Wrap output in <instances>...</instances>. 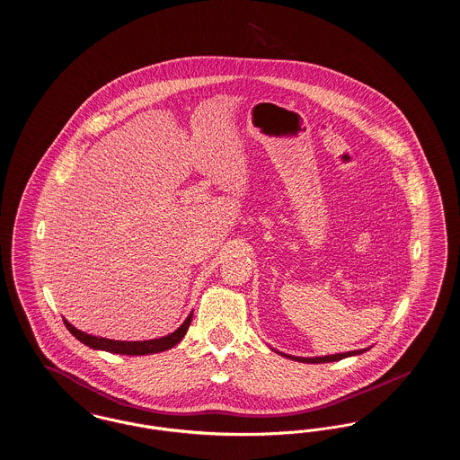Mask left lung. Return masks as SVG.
Wrapping results in <instances>:
<instances>
[{
  "label": "left lung",
  "instance_id": "8db88e82",
  "mask_svg": "<svg viewBox=\"0 0 460 460\" xmlns=\"http://www.w3.org/2000/svg\"><path fill=\"white\" fill-rule=\"evenodd\" d=\"M366 350H353L347 351V353H336V355H326V357H314V358H304V357H289V358H295L298 362H308V364H321V362H336V360H341L345 357H351V355H358V353H364Z\"/></svg>",
  "mask_w": 460,
  "mask_h": 460
}]
</instances>
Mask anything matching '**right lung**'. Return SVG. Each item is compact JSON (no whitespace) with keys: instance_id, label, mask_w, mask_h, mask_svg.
<instances>
[{"instance_id":"add662e5","label":"right lung","mask_w":460,"mask_h":460,"mask_svg":"<svg viewBox=\"0 0 460 460\" xmlns=\"http://www.w3.org/2000/svg\"><path fill=\"white\" fill-rule=\"evenodd\" d=\"M191 319H193V314H190L188 319L182 323V326L175 329L174 332L158 340H146V341H119V340L100 338L74 328L66 319H64V324L81 343L88 345L94 350H105L110 353H119V355H150V353H158V351L169 350L175 347L184 338L186 331L191 324Z\"/></svg>"}]
</instances>
